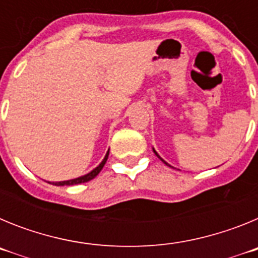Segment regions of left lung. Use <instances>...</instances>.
I'll use <instances>...</instances> for the list:
<instances>
[{
    "instance_id": "left-lung-1",
    "label": "left lung",
    "mask_w": 258,
    "mask_h": 258,
    "mask_svg": "<svg viewBox=\"0 0 258 258\" xmlns=\"http://www.w3.org/2000/svg\"><path fill=\"white\" fill-rule=\"evenodd\" d=\"M152 151H154V152H155V155H156V156H157V157H159V159H160V160H161V161H163V163H164V164H165V165L170 166V165H169V164L166 163V161H165V160H163V159H161V157H160V156H159V154H157V152H156V151H155V149H152Z\"/></svg>"
}]
</instances>
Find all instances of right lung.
I'll use <instances>...</instances> for the list:
<instances>
[{
	"instance_id": "add662e5",
	"label": "right lung",
	"mask_w": 258,
	"mask_h": 258,
	"mask_svg": "<svg viewBox=\"0 0 258 258\" xmlns=\"http://www.w3.org/2000/svg\"><path fill=\"white\" fill-rule=\"evenodd\" d=\"M108 154H109V150L107 151L106 156H104V159L102 160V163L99 164V165L97 166V168H94V169L92 170V172H89L88 174L85 175H81V177H77V178H74V179H68V181H60V182H49V183H52L55 184V186H72V184H80V183H85V182H89L92 181L93 178H95L98 174H99V172L102 170V168L104 166V164H106L107 159H108Z\"/></svg>"
}]
</instances>
